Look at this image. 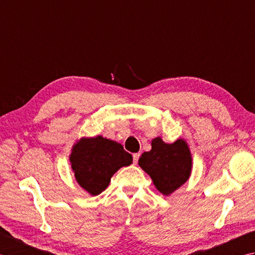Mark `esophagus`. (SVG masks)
<instances>
[{
	"label": "esophagus",
	"instance_id": "34e87169",
	"mask_svg": "<svg viewBox=\"0 0 255 255\" xmlns=\"http://www.w3.org/2000/svg\"><path fill=\"white\" fill-rule=\"evenodd\" d=\"M139 156H141V155H139V153H135V154H133V162L136 164L137 162H138V158H139Z\"/></svg>",
	"mask_w": 255,
	"mask_h": 255
}]
</instances>
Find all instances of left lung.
I'll list each match as a JSON object with an SVG mask.
<instances>
[{"instance_id":"1","label":"left lung","mask_w":255,"mask_h":255,"mask_svg":"<svg viewBox=\"0 0 255 255\" xmlns=\"http://www.w3.org/2000/svg\"><path fill=\"white\" fill-rule=\"evenodd\" d=\"M138 165L150 176L160 193L167 196L189 178L191 155L183 139L167 144L156 137L152 141V149L139 157Z\"/></svg>"}]
</instances>
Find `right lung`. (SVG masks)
Here are the masks:
<instances>
[{
	"label": "right lung",
	"mask_w": 255,
	"mask_h": 255,
	"mask_svg": "<svg viewBox=\"0 0 255 255\" xmlns=\"http://www.w3.org/2000/svg\"><path fill=\"white\" fill-rule=\"evenodd\" d=\"M70 162L78 184L96 196L109 186L113 174L131 165L133 158L121 144L97 136L81 138L72 148Z\"/></svg>",
	"instance_id": "add662e5"
}]
</instances>
